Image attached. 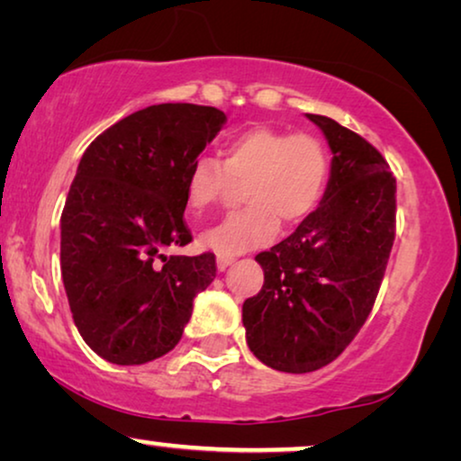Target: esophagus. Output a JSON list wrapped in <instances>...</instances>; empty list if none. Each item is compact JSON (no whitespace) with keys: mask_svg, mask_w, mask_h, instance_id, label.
Wrapping results in <instances>:
<instances>
[{"mask_svg":"<svg viewBox=\"0 0 461 461\" xmlns=\"http://www.w3.org/2000/svg\"><path fill=\"white\" fill-rule=\"evenodd\" d=\"M235 262V258L232 256H224V254H218L216 258V264H218V270H226L230 267V264Z\"/></svg>","mask_w":461,"mask_h":461,"instance_id":"obj_1","label":"esophagus"}]
</instances>
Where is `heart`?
Returning <instances> with one entry per match:
<instances>
[{
  "mask_svg": "<svg viewBox=\"0 0 461 461\" xmlns=\"http://www.w3.org/2000/svg\"><path fill=\"white\" fill-rule=\"evenodd\" d=\"M330 178L327 149L312 134H289L276 128H251L224 147L222 163L201 155L186 172V201L207 210L232 182H245L248 205L201 235L218 254L235 256L273 241L279 222L295 226L317 210Z\"/></svg>",
  "mask_w": 461,
  "mask_h": 461,
  "instance_id": "obj_1",
  "label": "heart"
}]
</instances>
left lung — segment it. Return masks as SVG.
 <instances>
[{
	"label": "left lung",
	"instance_id": "obj_1",
	"mask_svg": "<svg viewBox=\"0 0 461 461\" xmlns=\"http://www.w3.org/2000/svg\"><path fill=\"white\" fill-rule=\"evenodd\" d=\"M333 159L321 205L256 256L258 295L243 302L248 346L264 365L308 374L342 355L367 321L394 243L396 180L380 150L323 115Z\"/></svg>",
	"mask_w": 461,
	"mask_h": 461
}]
</instances>
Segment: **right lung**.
<instances>
[{
	"instance_id": "right-lung-1",
	"label": "right lung",
	"mask_w": 461,
	"mask_h": 461,
	"mask_svg": "<svg viewBox=\"0 0 461 461\" xmlns=\"http://www.w3.org/2000/svg\"><path fill=\"white\" fill-rule=\"evenodd\" d=\"M216 106L153 104L104 130L81 157L60 216V270L84 342L142 365L180 342L216 256H166L191 243L186 172L218 136Z\"/></svg>"
}]
</instances>
